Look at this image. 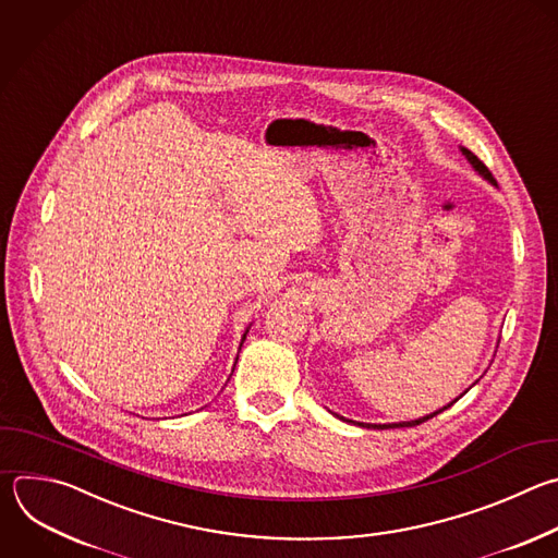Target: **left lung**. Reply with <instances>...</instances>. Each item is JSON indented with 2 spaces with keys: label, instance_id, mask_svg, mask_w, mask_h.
I'll return each instance as SVG.
<instances>
[{
  "label": "left lung",
  "instance_id": "obj_1",
  "mask_svg": "<svg viewBox=\"0 0 558 558\" xmlns=\"http://www.w3.org/2000/svg\"><path fill=\"white\" fill-rule=\"evenodd\" d=\"M460 150H462V155L469 159V163H471V166H473V168H475V170H477V172H480V174H482L486 181H490L493 185H497L495 177H493V174H490V170L484 166V161H482V159H477V155H473V153H471L469 148H464V146H462ZM460 397H462V395H460ZM460 397H458V399H460ZM458 399H456V401H458ZM456 401H451V403H449V405H445L442 410H438V412H434V414H429V416H423V418H418V421H408V423H388V425H369V423H354V421H348V423H354V425H359V427H367V429H395V427H414V425H421V423H425V421H429V418L438 416L440 412L449 410V408H451ZM335 416H337V414H335ZM339 418H341V421H345L343 416H339Z\"/></svg>",
  "mask_w": 558,
  "mask_h": 558
}]
</instances>
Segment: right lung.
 I'll return each mask as SVG.
<instances>
[{"label": "right lung", "mask_w": 558, "mask_h": 558, "mask_svg": "<svg viewBox=\"0 0 558 558\" xmlns=\"http://www.w3.org/2000/svg\"><path fill=\"white\" fill-rule=\"evenodd\" d=\"M252 326V324H250ZM250 326H247V330H245V335H243V339H241V345H243V341H245V337H247V332H250Z\"/></svg>", "instance_id": "obj_1"}]
</instances>
